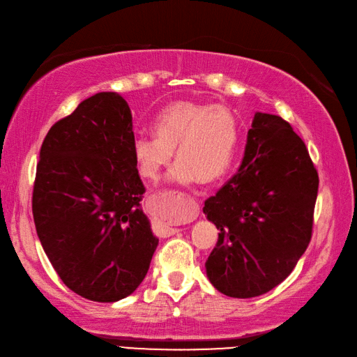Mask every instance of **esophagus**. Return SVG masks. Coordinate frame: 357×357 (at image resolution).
<instances>
[{
	"mask_svg": "<svg viewBox=\"0 0 357 357\" xmlns=\"http://www.w3.org/2000/svg\"><path fill=\"white\" fill-rule=\"evenodd\" d=\"M169 202L171 205L167 208H164L162 211H164L165 214L168 215H172V218H177L178 220H192L195 219L198 215V211H199V205L197 202L195 198H192L189 195H186L185 192H178V190H172L169 192ZM158 210V207H156ZM165 222L162 220H155V228L156 229H165L167 228ZM169 229V228H168ZM177 229H169L171 234H174Z\"/></svg>",
	"mask_w": 357,
	"mask_h": 357,
	"instance_id": "obj_1",
	"label": "esophagus"
}]
</instances>
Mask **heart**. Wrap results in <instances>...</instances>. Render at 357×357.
Returning <instances> with one entry per match:
<instances>
[{
	"instance_id": "obj_1",
	"label": "heart",
	"mask_w": 357,
	"mask_h": 357,
	"mask_svg": "<svg viewBox=\"0 0 357 357\" xmlns=\"http://www.w3.org/2000/svg\"><path fill=\"white\" fill-rule=\"evenodd\" d=\"M155 134H142L134 142V159L139 174L156 178L172 158L177 160L168 180L188 185L195 180L219 178L231 164L238 122L222 105L178 101L159 112L153 122Z\"/></svg>"
}]
</instances>
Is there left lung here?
Masks as SVG:
<instances>
[{
	"label": "left lung",
	"mask_w": 357,
	"mask_h": 357,
	"mask_svg": "<svg viewBox=\"0 0 357 357\" xmlns=\"http://www.w3.org/2000/svg\"><path fill=\"white\" fill-rule=\"evenodd\" d=\"M319 174L284 119L256 113L238 171L204 213L219 238L205 269L226 296L255 298L294 271L311 240Z\"/></svg>",
	"instance_id": "1"
}]
</instances>
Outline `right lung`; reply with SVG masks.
Wrapping results in <instances>:
<instances>
[{
	"instance_id": "obj_1",
	"label": "right lung",
	"mask_w": 357,
	"mask_h": 357,
	"mask_svg": "<svg viewBox=\"0 0 357 357\" xmlns=\"http://www.w3.org/2000/svg\"><path fill=\"white\" fill-rule=\"evenodd\" d=\"M132 116L116 92H100L53 125L32 190L40 243L74 294L116 302L143 282L159 240L142 210Z\"/></svg>"
}]
</instances>
